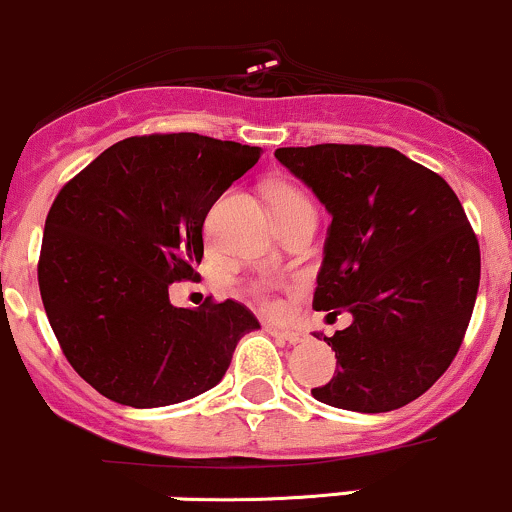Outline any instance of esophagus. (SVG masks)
<instances>
[{"label": "esophagus", "instance_id": "esophagus-1", "mask_svg": "<svg viewBox=\"0 0 512 512\" xmlns=\"http://www.w3.org/2000/svg\"><path fill=\"white\" fill-rule=\"evenodd\" d=\"M267 330L274 335V338H282L284 342H289V345H296V342L303 340L301 333H296V330H289V328H277V325H267Z\"/></svg>", "mask_w": 512, "mask_h": 512}]
</instances>
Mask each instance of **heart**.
I'll return each mask as SVG.
<instances>
[{
	"mask_svg": "<svg viewBox=\"0 0 512 512\" xmlns=\"http://www.w3.org/2000/svg\"><path fill=\"white\" fill-rule=\"evenodd\" d=\"M272 204L274 206H291V204H308V199L299 189L294 187H277L272 192Z\"/></svg>",
	"mask_w": 512,
	"mask_h": 512,
	"instance_id": "1",
	"label": "heart"
}]
</instances>
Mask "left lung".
Segmentation results:
<instances>
[{"mask_svg":"<svg viewBox=\"0 0 512 512\" xmlns=\"http://www.w3.org/2000/svg\"><path fill=\"white\" fill-rule=\"evenodd\" d=\"M274 157L333 216L313 308L352 313L323 338L338 372L313 398L357 413L406 406L447 372L479 291V240L457 194L393 148L323 143Z\"/></svg>","mask_w":512,"mask_h":512,"instance_id":"8db88e82","label":"left lung"}]
</instances>
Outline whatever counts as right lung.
<instances>
[{
	"instance_id": "1",
	"label": "right lung",
	"mask_w": 512,
	"mask_h": 512,
	"mask_svg": "<svg viewBox=\"0 0 512 512\" xmlns=\"http://www.w3.org/2000/svg\"><path fill=\"white\" fill-rule=\"evenodd\" d=\"M260 153L199 133L133 136L55 196L38 286L67 362L101 396L133 408L199 396L260 328L233 299L170 303L174 282L199 277L206 213Z\"/></svg>"
}]
</instances>
